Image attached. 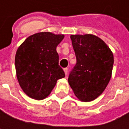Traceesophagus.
Listing matches in <instances>:
<instances>
[{
	"instance_id": "obj_1",
	"label": "esophagus",
	"mask_w": 129,
	"mask_h": 129,
	"mask_svg": "<svg viewBox=\"0 0 129 129\" xmlns=\"http://www.w3.org/2000/svg\"><path fill=\"white\" fill-rule=\"evenodd\" d=\"M64 72L65 75H67V72H68V69H67V68H64Z\"/></svg>"
}]
</instances>
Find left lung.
Returning a JSON list of instances; mask_svg holds the SVG:
<instances>
[{"mask_svg":"<svg viewBox=\"0 0 129 129\" xmlns=\"http://www.w3.org/2000/svg\"><path fill=\"white\" fill-rule=\"evenodd\" d=\"M77 63L68 82L75 96L83 102L96 99L111 80L113 54L101 38L92 34L70 36Z\"/></svg>","mask_w":129,"mask_h":129,"instance_id":"obj_1","label":"left lung"}]
</instances>
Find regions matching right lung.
I'll list each match as a JSON object with an SVG mask.
<instances>
[{
    "label": "right lung",
    "mask_w": 129,
    "mask_h": 129,
    "mask_svg": "<svg viewBox=\"0 0 129 129\" xmlns=\"http://www.w3.org/2000/svg\"><path fill=\"white\" fill-rule=\"evenodd\" d=\"M63 34L39 32L33 34L18 48L15 57L16 77L28 96L35 100L46 98L58 80L65 77L59 65L57 45Z\"/></svg>",
    "instance_id": "add662e5"
}]
</instances>
